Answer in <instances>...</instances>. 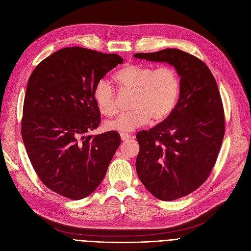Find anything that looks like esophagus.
Returning a JSON list of instances; mask_svg holds the SVG:
<instances>
[{
	"mask_svg": "<svg viewBox=\"0 0 251 251\" xmlns=\"http://www.w3.org/2000/svg\"><path fill=\"white\" fill-rule=\"evenodd\" d=\"M120 137H121V140H122V141H127V140L130 139V135L127 134V133H124V132L120 133Z\"/></svg>",
	"mask_w": 251,
	"mask_h": 251,
	"instance_id": "34e87169",
	"label": "esophagus"
}]
</instances>
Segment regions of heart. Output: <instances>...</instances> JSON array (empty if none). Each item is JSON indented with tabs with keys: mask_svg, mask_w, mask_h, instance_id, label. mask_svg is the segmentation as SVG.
<instances>
[{
	"mask_svg": "<svg viewBox=\"0 0 251 251\" xmlns=\"http://www.w3.org/2000/svg\"><path fill=\"white\" fill-rule=\"evenodd\" d=\"M115 80L122 90L132 91L129 112L104 123L105 129L130 132L152 121H163L173 112L177 103L181 81L172 66L154 69L151 66L128 64L119 70ZM100 112L112 117L118 112L115 87L105 79H100L92 91Z\"/></svg>",
	"mask_w": 251,
	"mask_h": 251,
	"instance_id": "obj_1",
	"label": "heart"
}]
</instances>
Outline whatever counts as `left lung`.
<instances>
[{"instance_id":"left-lung-1","label":"left lung","mask_w":251,"mask_h":251,"mask_svg":"<svg viewBox=\"0 0 251 251\" xmlns=\"http://www.w3.org/2000/svg\"><path fill=\"white\" fill-rule=\"evenodd\" d=\"M135 58L173 65L181 77L179 100L160 124L136 134V172L156 199L175 201L200 188L216 164L225 134V113L214 75L197 57L177 49Z\"/></svg>"}]
</instances>
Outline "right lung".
Listing matches in <instances>:
<instances>
[{
  "label": "right lung",
  "instance_id": "1",
  "mask_svg": "<svg viewBox=\"0 0 251 251\" xmlns=\"http://www.w3.org/2000/svg\"><path fill=\"white\" fill-rule=\"evenodd\" d=\"M123 59L72 47L39 63L26 88L21 134L30 163L45 185L66 199L90 195L120 146L117 131L86 135L100 123L92 91Z\"/></svg>",
  "mask_w": 251,
  "mask_h": 251
}]
</instances>
